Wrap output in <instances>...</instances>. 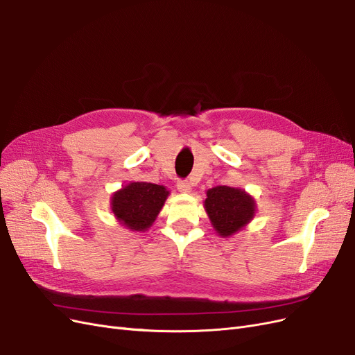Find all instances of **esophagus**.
<instances>
[{
    "label": "esophagus",
    "mask_w": 355,
    "mask_h": 355,
    "mask_svg": "<svg viewBox=\"0 0 355 355\" xmlns=\"http://www.w3.org/2000/svg\"><path fill=\"white\" fill-rule=\"evenodd\" d=\"M178 189H179L180 192H185V193L191 192V189H192L191 182H189V180H179V182H178Z\"/></svg>",
    "instance_id": "34e87169"
}]
</instances>
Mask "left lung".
I'll return each mask as SVG.
<instances>
[{"label": "left lung", "mask_w": 355, "mask_h": 355, "mask_svg": "<svg viewBox=\"0 0 355 355\" xmlns=\"http://www.w3.org/2000/svg\"><path fill=\"white\" fill-rule=\"evenodd\" d=\"M214 229L222 236H230L254 217V200L241 189L216 187L207 191L204 202Z\"/></svg>", "instance_id": "8db88e82"}]
</instances>
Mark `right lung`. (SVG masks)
Instances as JSON below:
<instances>
[{
	"instance_id": "add662e5",
	"label": "right lung",
	"mask_w": 355,
	"mask_h": 355,
	"mask_svg": "<svg viewBox=\"0 0 355 355\" xmlns=\"http://www.w3.org/2000/svg\"><path fill=\"white\" fill-rule=\"evenodd\" d=\"M168 191L148 182H132L113 195L114 216L132 230L148 229L167 198Z\"/></svg>"
}]
</instances>
